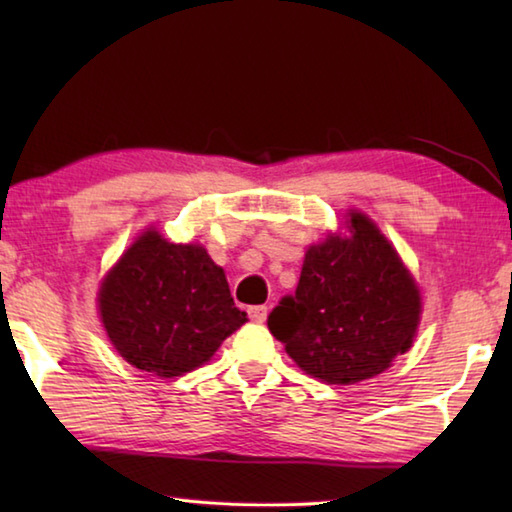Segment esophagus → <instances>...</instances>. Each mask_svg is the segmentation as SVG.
Listing matches in <instances>:
<instances>
[{
  "mask_svg": "<svg viewBox=\"0 0 512 512\" xmlns=\"http://www.w3.org/2000/svg\"><path fill=\"white\" fill-rule=\"evenodd\" d=\"M248 316L253 323H264L266 316H268V307L266 305H255V307H248Z\"/></svg>",
  "mask_w": 512,
  "mask_h": 512,
  "instance_id": "34e87169",
  "label": "esophagus"
}]
</instances>
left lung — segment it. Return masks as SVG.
Instances as JSON below:
<instances>
[{
	"mask_svg": "<svg viewBox=\"0 0 512 512\" xmlns=\"http://www.w3.org/2000/svg\"><path fill=\"white\" fill-rule=\"evenodd\" d=\"M350 232L307 250L296 293L266 320L289 357L327 384L384 372L420 323V293L395 248L363 214H352Z\"/></svg>",
	"mask_w": 512,
	"mask_h": 512,
	"instance_id": "left-lung-1",
	"label": "left lung"
}]
</instances>
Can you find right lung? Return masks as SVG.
<instances>
[{"instance_id":"1","label":"right lung","mask_w":512,"mask_h":512,"mask_svg":"<svg viewBox=\"0 0 512 512\" xmlns=\"http://www.w3.org/2000/svg\"><path fill=\"white\" fill-rule=\"evenodd\" d=\"M99 309L121 357L158 377L201 366L246 323L223 268L205 248L169 244L155 230L144 232L103 280Z\"/></svg>"}]
</instances>
